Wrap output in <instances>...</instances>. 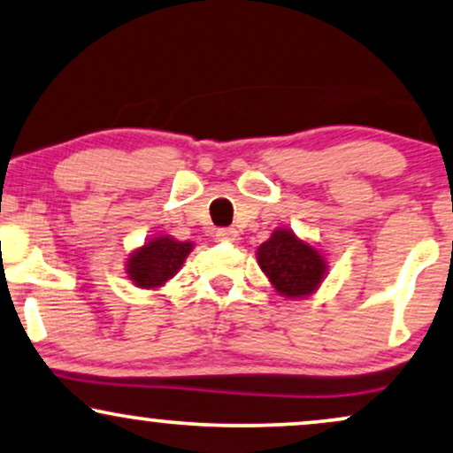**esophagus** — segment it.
I'll return each mask as SVG.
<instances>
[{
    "label": "esophagus",
    "instance_id": "obj_1",
    "mask_svg": "<svg viewBox=\"0 0 453 453\" xmlns=\"http://www.w3.org/2000/svg\"><path fill=\"white\" fill-rule=\"evenodd\" d=\"M215 236L219 242H236L238 232L234 230V227H221V230H217Z\"/></svg>",
    "mask_w": 453,
    "mask_h": 453
}]
</instances>
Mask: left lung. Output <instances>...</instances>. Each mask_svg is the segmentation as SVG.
<instances>
[{"instance_id":"1","label":"left lung","mask_w":453,"mask_h":453,"mask_svg":"<svg viewBox=\"0 0 453 453\" xmlns=\"http://www.w3.org/2000/svg\"><path fill=\"white\" fill-rule=\"evenodd\" d=\"M257 261L273 288L288 299H301L318 290L326 276V259L293 230L280 227L257 249Z\"/></svg>"}]
</instances>
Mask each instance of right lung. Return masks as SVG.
Segmentation results:
<instances>
[{"mask_svg": "<svg viewBox=\"0 0 453 453\" xmlns=\"http://www.w3.org/2000/svg\"><path fill=\"white\" fill-rule=\"evenodd\" d=\"M192 249V242H180L167 234L150 238L144 246L129 255L125 263L127 278L137 288H160L180 272Z\"/></svg>", "mask_w": 453, "mask_h": 453, "instance_id": "1", "label": "right lung"}]
</instances>
